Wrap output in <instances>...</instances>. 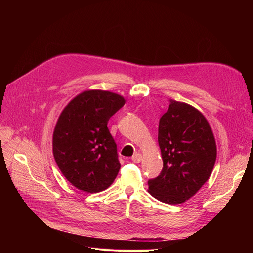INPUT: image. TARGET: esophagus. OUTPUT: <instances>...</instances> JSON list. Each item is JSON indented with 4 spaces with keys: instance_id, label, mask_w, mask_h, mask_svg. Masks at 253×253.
<instances>
[{
    "instance_id": "obj_1",
    "label": "esophagus",
    "mask_w": 253,
    "mask_h": 253,
    "mask_svg": "<svg viewBox=\"0 0 253 253\" xmlns=\"http://www.w3.org/2000/svg\"><path fill=\"white\" fill-rule=\"evenodd\" d=\"M141 159H142V155L140 154V153H135V154L132 156V160L134 163H140L141 162Z\"/></svg>"
}]
</instances>
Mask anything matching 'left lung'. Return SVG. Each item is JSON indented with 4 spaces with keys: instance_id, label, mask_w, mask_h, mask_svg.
<instances>
[{
    "instance_id": "8db88e82",
    "label": "left lung",
    "mask_w": 253,
    "mask_h": 253,
    "mask_svg": "<svg viewBox=\"0 0 253 253\" xmlns=\"http://www.w3.org/2000/svg\"><path fill=\"white\" fill-rule=\"evenodd\" d=\"M158 144L163 171L148 181L156 200L182 204L209 179L216 160V143L208 120L194 106L171 100L159 120Z\"/></svg>"
}]
</instances>
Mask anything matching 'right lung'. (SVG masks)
Returning <instances> with one entry per match:
<instances>
[{
	"instance_id": "obj_1",
	"label": "right lung",
	"mask_w": 253,
	"mask_h": 253,
	"mask_svg": "<svg viewBox=\"0 0 253 253\" xmlns=\"http://www.w3.org/2000/svg\"><path fill=\"white\" fill-rule=\"evenodd\" d=\"M109 90L87 89L68 102L52 134V154L61 173L78 190L108 189L120 169L117 147L108 121L125 105Z\"/></svg>"
}]
</instances>
